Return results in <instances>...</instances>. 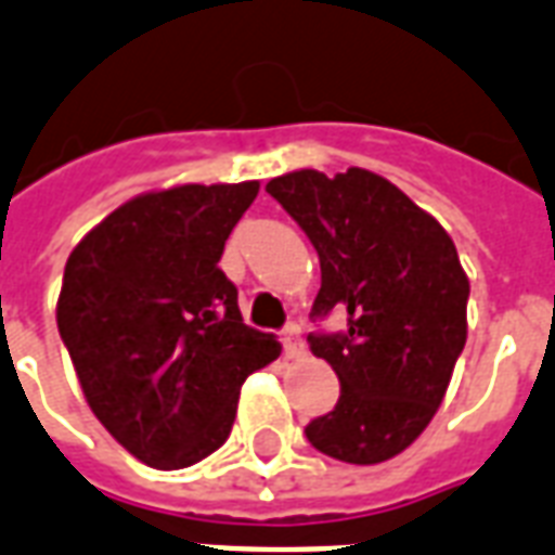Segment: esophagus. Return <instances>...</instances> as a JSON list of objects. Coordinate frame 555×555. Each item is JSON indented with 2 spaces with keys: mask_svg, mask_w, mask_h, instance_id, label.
I'll use <instances>...</instances> for the list:
<instances>
[{
  "mask_svg": "<svg viewBox=\"0 0 555 555\" xmlns=\"http://www.w3.org/2000/svg\"><path fill=\"white\" fill-rule=\"evenodd\" d=\"M282 344H285V354L291 361H299L306 354V344H302V334H299L296 325H287L285 332H282Z\"/></svg>",
  "mask_w": 555,
  "mask_h": 555,
  "instance_id": "esophagus-1",
  "label": "esophagus"
}]
</instances>
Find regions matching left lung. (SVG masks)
Returning a JSON list of instances; mask_svg holds the SVG:
<instances>
[{"label":"left lung","mask_w":555,"mask_h":555,"mask_svg":"<svg viewBox=\"0 0 555 555\" xmlns=\"http://www.w3.org/2000/svg\"><path fill=\"white\" fill-rule=\"evenodd\" d=\"M268 194L320 256L311 314L349 317L344 334H308L340 378V399L308 425V442L344 463H384L428 428L465 346L468 276L454 241L366 168H302L273 177Z\"/></svg>","instance_id":"obj_1"}]
</instances>
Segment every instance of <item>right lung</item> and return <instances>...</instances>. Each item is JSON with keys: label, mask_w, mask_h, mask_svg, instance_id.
Wrapping results in <instances>:
<instances>
[{"label": "right lung", "mask_w": 555, "mask_h": 555, "mask_svg": "<svg viewBox=\"0 0 555 555\" xmlns=\"http://www.w3.org/2000/svg\"><path fill=\"white\" fill-rule=\"evenodd\" d=\"M259 183H185L121 203L69 253L57 328L118 446L171 472L227 442L241 384L276 361L218 261Z\"/></svg>", "instance_id": "1"}]
</instances>
